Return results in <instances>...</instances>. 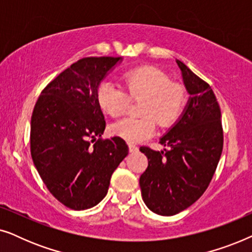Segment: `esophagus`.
I'll list each match as a JSON object with an SVG mask.
<instances>
[{"label":"esophagus","instance_id":"34e87169","mask_svg":"<svg viewBox=\"0 0 252 252\" xmlns=\"http://www.w3.org/2000/svg\"><path fill=\"white\" fill-rule=\"evenodd\" d=\"M128 148H129V153H136V151L139 150L137 146H135V144H133V143H129Z\"/></svg>","mask_w":252,"mask_h":252}]
</instances>
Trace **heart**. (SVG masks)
<instances>
[{"label":"heart","mask_w":252,"mask_h":252,"mask_svg":"<svg viewBox=\"0 0 252 252\" xmlns=\"http://www.w3.org/2000/svg\"><path fill=\"white\" fill-rule=\"evenodd\" d=\"M123 82L130 97L144 98L141 105L143 117H127L111 126L112 133L127 142L148 140L156 133V120L161 126H170L184 111L187 102L185 87L170 81V77L160 68L151 65L134 67L124 74ZM96 97L99 108L111 117H120L128 110V95L111 80L99 84Z\"/></svg>","instance_id":"heart-1"}]
</instances>
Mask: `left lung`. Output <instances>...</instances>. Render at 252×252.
I'll use <instances>...</instances> for the list:
<instances>
[{
  "label": "left lung",
  "instance_id": "obj_1",
  "mask_svg": "<svg viewBox=\"0 0 252 252\" xmlns=\"http://www.w3.org/2000/svg\"><path fill=\"white\" fill-rule=\"evenodd\" d=\"M189 95L184 111L160 137L168 149L142 147L148 158L140 177L143 202L160 216H173L197 201L206 190L221 156V112L211 87L177 60Z\"/></svg>",
  "mask_w": 252,
  "mask_h": 252
}]
</instances>
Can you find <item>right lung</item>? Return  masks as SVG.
Returning <instances> with one entry per match:
<instances>
[{
    "label": "right lung",
    "instance_id": "1",
    "mask_svg": "<svg viewBox=\"0 0 252 252\" xmlns=\"http://www.w3.org/2000/svg\"><path fill=\"white\" fill-rule=\"evenodd\" d=\"M123 57H87L41 93L31 119V155L44 185L72 210L98 204L128 154L119 136L102 140L105 120L96 93Z\"/></svg>",
    "mask_w": 252,
    "mask_h": 252
}]
</instances>
